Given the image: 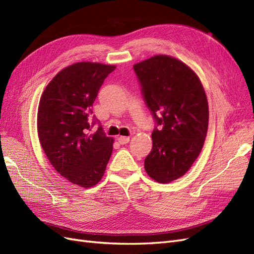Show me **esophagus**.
<instances>
[{"label": "esophagus", "instance_id": "1", "mask_svg": "<svg viewBox=\"0 0 254 254\" xmlns=\"http://www.w3.org/2000/svg\"><path fill=\"white\" fill-rule=\"evenodd\" d=\"M118 141H119V143L120 144H123V145H124V144H127L129 141H130V137L129 136H119L118 137Z\"/></svg>", "mask_w": 254, "mask_h": 254}]
</instances>
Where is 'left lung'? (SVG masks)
I'll use <instances>...</instances> for the list:
<instances>
[{"label":"left lung","instance_id":"left-lung-1","mask_svg":"<svg viewBox=\"0 0 254 254\" xmlns=\"http://www.w3.org/2000/svg\"><path fill=\"white\" fill-rule=\"evenodd\" d=\"M146 105L157 124L144 161L151 179L181 178L200 153L209 126V105L197 74L181 60L156 55L133 65Z\"/></svg>","mask_w":254,"mask_h":254}]
</instances>
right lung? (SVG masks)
<instances>
[{"instance_id":"1","label":"right lung","mask_w":254,"mask_h":254,"mask_svg":"<svg viewBox=\"0 0 254 254\" xmlns=\"http://www.w3.org/2000/svg\"><path fill=\"white\" fill-rule=\"evenodd\" d=\"M115 65L82 61L56 74L45 87L37 114L38 137L53 167L68 182L88 189L101 181L113 137L92 132V106Z\"/></svg>"}]
</instances>
